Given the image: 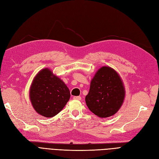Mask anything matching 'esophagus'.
<instances>
[{
	"mask_svg": "<svg viewBox=\"0 0 159 159\" xmlns=\"http://www.w3.org/2000/svg\"><path fill=\"white\" fill-rule=\"evenodd\" d=\"M74 100H81V98L80 96H74Z\"/></svg>",
	"mask_w": 159,
	"mask_h": 159,
	"instance_id": "obj_1",
	"label": "esophagus"
}]
</instances>
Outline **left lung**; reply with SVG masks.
<instances>
[{
  "label": "left lung",
  "mask_w": 159,
  "mask_h": 159,
  "mask_svg": "<svg viewBox=\"0 0 159 159\" xmlns=\"http://www.w3.org/2000/svg\"><path fill=\"white\" fill-rule=\"evenodd\" d=\"M124 96V88L118 74L111 67H102L91 81L85 102L94 114L108 118L117 112Z\"/></svg>",
  "instance_id": "obj_1"
}]
</instances>
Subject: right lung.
<instances>
[{
  "label": "right lung",
  "instance_id": "1",
  "mask_svg": "<svg viewBox=\"0 0 159 159\" xmlns=\"http://www.w3.org/2000/svg\"><path fill=\"white\" fill-rule=\"evenodd\" d=\"M70 98L67 85L48 69L38 73L30 89V100L34 109L47 118L57 115Z\"/></svg>",
  "mask_w": 159,
  "mask_h": 159
}]
</instances>
